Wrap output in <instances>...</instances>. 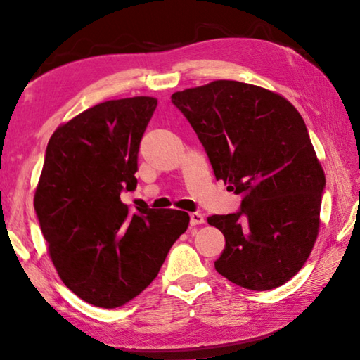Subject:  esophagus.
Instances as JSON below:
<instances>
[{"instance_id": "obj_1", "label": "esophagus", "mask_w": 360, "mask_h": 360, "mask_svg": "<svg viewBox=\"0 0 360 360\" xmlns=\"http://www.w3.org/2000/svg\"><path fill=\"white\" fill-rule=\"evenodd\" d=\"M205 224V216L200 212H192L191 214V225H202Z\"/></svg>"}]
</instances>
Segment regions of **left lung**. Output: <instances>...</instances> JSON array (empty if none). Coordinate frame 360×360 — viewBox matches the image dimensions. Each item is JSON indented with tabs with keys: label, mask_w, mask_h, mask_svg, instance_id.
Returning <instances> with one entry per match:
<instances>
[{
	"label": "left lung",
	"mask_w": 360,
	"mask_h": 360,
	"mask_svg": "<svg viewBox=\"0 0 360 360\" xmlns=\"http://www.w3.org/2000/svg\"><path fill=\"white\" fill-rule=\"evenodd\" d=\"M240 210L211 216L225 236L217 273L251 290L283 285L307 262L318 236L326 176L307 125L281 95L214 81L172 95Z\"/></svg>",
	"instance_id": "left-lung-1"
}]
</instances>
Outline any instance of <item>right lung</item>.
<instances>
[{
	"label": "right lung",
	"mask_w": 360,
	"mask_h": 360,
	"mask_svg": "<svg viewBox=\"0 0 360 360\" xmlns=\"http://www.w3.org/2000/svg\"><path fill=\"white\" fill-rule=\"evenodd\" d=\"M157 108L150 96L100 103L49 139L34 210L66 288L100 308L129 303L154 281L188 214L149 206L131 212L139 143Z\"/></svg>",
	"instance_id": "1"
}]
</instances>
